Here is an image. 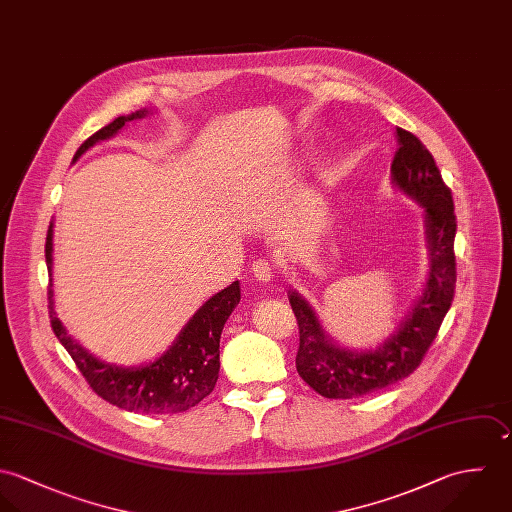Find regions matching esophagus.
I'll return each instance as SVG.
<instances>
[{"label": "esophagus", "mask_w": 512, "mask_h": 512, "mask_svg": "<svg viewBox=\"0 0 512 512\" xmlns=\"http://www.w3.org/2000/svg\"><path fill=\"white\" fill-rule=\"evenodd\" d=\"M275 269H273V265L267 261V259H257L255 263H253V275H255V279L257 281H261V283H269L275 275Z\"/></svg>", "instance_id": "1"}]
</instances>
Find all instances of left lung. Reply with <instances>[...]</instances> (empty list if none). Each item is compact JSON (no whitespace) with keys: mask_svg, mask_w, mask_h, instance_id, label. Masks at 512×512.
Returning <instances> with one entry per match:
<instances>
[{"mask_svg":"<svg viewBox=\"0 0 512 512\" xmlns=\"http://www.w3.org/2000/svg\"><path fill=\"white\" fill-rule=\"evenodd\" d=\"M398 152L392 162V184L425 211L429 275L421 297L400 328L376 350H348L322 330L307 301L289 291V303L299 322L301 344L297 372L308 386L330 400H352L384 390L421 364L455 295V231L457 219L451 190L417 136L398 128Z\"/></svg>","mask_w":512,"mask_h":512,"instance_id":"8db88e82","label":"left lung"}]
</instances>
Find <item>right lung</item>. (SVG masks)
<instances>
[{
	"label": "right lung",
	"instance_id": "add662e5",
	"mask_svg": "<svg viewBox=\"0 0 512 512\" xmlns=\"http://www.w3.org/2000/svg\"><path fill=\"white\" fill-rule=\"evenodd\" d=\"M148 116V110H136L126 116L114 118L91 138H87L77 150L73 162H77L91 146L112 138L126 122ZM45 261L49 277L53 275V223L47 231ZM53 285L49 283V318L51 328L65 350L75 360L79 372L85 376L97 396L108 404L126 411L168 415L194 408L211 394L219 376V338L223 324L233 308L239 305L241 289L239 281L205 301L200 310L182 328L174 344L154 362L136 368H124L106 364L87 352L79 342L67 334L63 322L57 318Z\"/></svg>",
	"mask_w": 512,
	"mask_h": 512
}]
</instances>
